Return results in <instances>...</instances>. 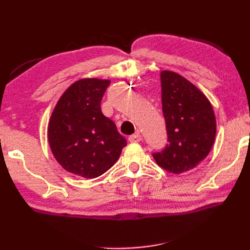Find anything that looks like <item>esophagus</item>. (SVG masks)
<instances>
[{
  "label": "esophagus",
  "mask_w": 250,
  "mask_h": 250,
  "mask_svg": "<svg viewBox=\"0 0 250 250\" xmlns=\"http://www.w3.org/2000/svg\"><path fill=\"white\" fill-rule=\"evenodd\" d=\"M141 140H142V137L139 133L132 134V135H130V137H129L130 142H140Z\"/></svg>",
  "instance_id": "34e87169"
}]
</instances>
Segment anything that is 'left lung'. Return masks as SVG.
I'll return each mask as SVG.
<instances>
[{
    "label": "left lung",
    "instance_id": "1",
    "mask_svg": "<svg viewBox=\"0 0 250 250\" xmlns=\"http://www.w3.org/2000/svg\"><path fill=\"white\" fill-rule=\"evenodd\" d=\"M161 87L168 145L153 158L164 170L180 174L193 170L208 155L216 119L207 97L183 76L162 70Z\"/></svg>",
    "mask_w": 250,
    "mask_h": 250
}]
</instances>
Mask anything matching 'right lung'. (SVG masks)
Masks as SVG:
<instances>
[{
	"label": "right lung",
	"instance_id": "add662e5",
	"mask_svg": "<svg viewBox=\"0 0 250 250\" xmlns=\"http://www.w3.org/2000/svg\"><path fill=\"white\" fill-rule=\"evenodd\" d=\"M110 80L83 78L67 88L48 122V143L54 158L69 173L95 179L117 162L126 146L100 103Z\"/></svg>",
	"mask_w": 250,
	"mask_h": 250
}]
</instances>
